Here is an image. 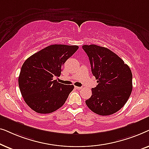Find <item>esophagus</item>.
Returning <instances> with one entry per match:
<instances>
[{
  "mask_svg": "<svg viewBox=\"0 0 149 149\" xmlns=\"http://www.w3.org/2000/svg\"><path fill=\"white\" fill-rule=\"evenodd\" d=\"M75 88H76L77 89H82V87H77V86H75Z\"/></svg>",
  "mask_w": 149,
  "mask_h": 149,
  "instance_id": "1",
  "label": "esophagus"
}]
</instances>
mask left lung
<instances>
[{"label": "left lung", "mask_w": 149, "mask_h": 149, "mask_svg": "<svg viewBox=\"0 0 149 149\" xmlns=\"http://www.w3.org/2000/svg\"><path fill=\"white\" fill-rule=\"evenodd\" d=\"M89 57L91 72L97 85L85 103L99 115H113L129 99L132 91V73L130 67L109 49L95 45H83Z\"/></svg>", "instance_id": "left-lung-1"}]
</instances>
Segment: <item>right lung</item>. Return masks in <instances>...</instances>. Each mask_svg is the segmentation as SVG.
<instances>
[{
    "label": "right lung",
    "mask_w": 149,
    "mask_h": 149,
    "mask_svg": "<svg viewBox=\"0 0 149 149\" xmlns=\"http://www.w3.org/2000/svg\"><path fill=\"white\" fill-rule=\"evenodd\" d=\"M79 49L77 45H52L29 57L22 65L18 83L22 95L30 109L47 114L62 107L74 89L54 80L63 65Z\"/></svg>",
    "instance_id": "obj_1"
}]
</instances>
